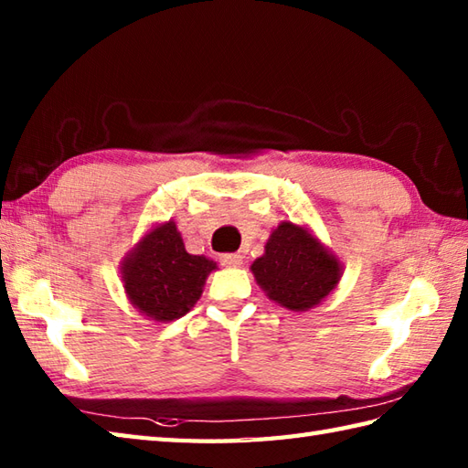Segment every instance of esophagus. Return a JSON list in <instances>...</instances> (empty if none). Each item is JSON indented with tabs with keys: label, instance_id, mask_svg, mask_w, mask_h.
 <instances>
[{
	"label": "esophagus",
	"instance_id": "obj_1",
	"mask_svg": "<svg viewBox=\"0 0 468 468\" xmlns=\"http://www.w3.org/2000/svg\"><path fill=\"white\" fill-rule=\"evenodd\" d=\"M218 261L227 267H237L243 263V255L241 253H221L218 255Z\"/></svg>",
	"mask_w": 468,
	"mask_h": 468
}]
</instances>
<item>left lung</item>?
I'll list each match as a JSON object with an SVG mask.
<instances>
[{"mask_svg":"<svg viewBox=\"0 0 468 468\" xmlns=\"http://www.w3.org/2000/svg\"><path fill=\"white\" fill-rule=\"evenodd\" d=\"M257 283L287 310L305 312L340 282V263L303 227L282 223L251 265Z\"/></svg>","mask_w":468,"mask_h":468,"instance_id":"1","label":"left lung"}]
</instances>
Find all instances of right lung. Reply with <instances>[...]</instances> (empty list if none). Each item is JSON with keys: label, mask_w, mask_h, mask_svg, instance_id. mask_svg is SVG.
<instances>
[{"label": "right lung", "mask_w": 468, "mask_h": 468, "mask_svg": "<svg viewBox=\"0 0 468 468\" xmlns=\"http://www.w3.org/2000/svg\"><path fill=\"white\" fill-rule=\"evenodd\" d=\"M213 270L217 265L211 260L185 251L181 233L168 221L153 229L124 261L122 282L138 312L171 322L197 303Z\"/></svg>", "instance_id": "right-lung-1"}]
</instances>
